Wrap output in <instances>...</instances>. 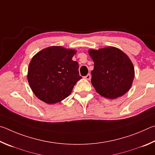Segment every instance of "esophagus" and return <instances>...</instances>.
<instances>
[{
    "label": "esophagus",
    "instance_id": "esophagus-1",
    "mask_svg": "<svg viewBox=\"0 0 155 155\" xmlns=\"http://www.w3.org/2000/svg\"><path fill=\"white\" fill-rule=\"evenodd\" d=\"M84 78H85L86 80H90L91 78V74H88L87 75L85 76Z\"/></svg>",
    "mask_w": 155,
    "mask_h": 155
}]
</instances>
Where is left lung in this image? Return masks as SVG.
I'll return each mask as SVG.
<instances>
[{
	"label": "left lung",
	"instance_id": "obj_1",
	"mask_svg": "<svg viewBox=\"0 0 155 155\" xmlns=\"http://www.w3.org/2000/svg\"><path fill=\"white\" fill-rule=\"evenodd\" d=\"M88 54L94 62L91 84L100 95L115 99L124 95L132 86L134 67L129 56L117 48L90 49Z\"/></svg>",
	"mask_w": 155,
	"mask_h": 155
}]
</instances>
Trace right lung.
Returning <instances> with one entry per match:
<instances>
[{
    "label": "right lung",
    "instance_id": "add662e5",
    "mask_svg": "<svg viewBox=\"0 0 155 155\" xmlns=\"http://www.w3.org/2000/svg\"><path fill=\"white\" fill-rule=\"evenodd\" d=\"M76 52L61 46H50L32 57L27 79L41 101L54 104L70 95L73 86L82 78L78 71V62L72 60Z\"/></svg>",
    "mask_w": 155,
    "mask_h": 155
}]
</instances>
